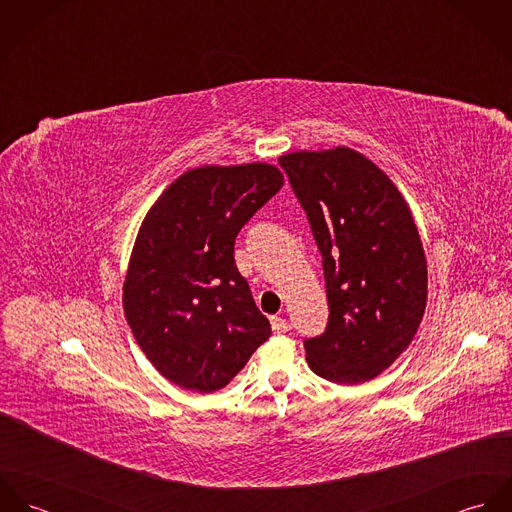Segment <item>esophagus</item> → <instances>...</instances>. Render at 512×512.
Masks as SVG:
<instances>
[{"label":"esophagus","mask_w":512,"mask_h":512,"mask_svg":"<svg viewBox=\"0 0 512 512\" xmlns=\"http://www.w3.org/2000/svg\"><path fill=\"white\" fill-rule=\"evenodd\" d=\"M270 323H272V331H274V333H278V335H282V333H288V331H290V323H288L284 317H272V319H270Z\"/></svg>","instance_id":"esophagus-1"}]
</instances>
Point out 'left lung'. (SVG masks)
I'll list each match as a JSON object with an SVG mask.
<instances>
[{
  "label": "left lung",
  "instance_id": "obj_1",
  "mask_svg": "<svg viewBox=\"0 0 512 512\" xmlns=\"http://www.w3.org/2000/svg\"><path fill=\"white\" fill-rule=\"evenodd\" d=\"M323 254L329 323L305 341L307 365L363 384L412 343L428 301V264L412 211L366 155L337 146L280 157Z\"/></svg>",
  "mask_w": 512,
  "mask_h": 512
}]
</instances>
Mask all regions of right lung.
<instances>
[{
	"instance_id": "1",
	"label": "right lung",
	"mask_w": 512,
	"mask_h": 512,
	"mask_svg": "<svg viewBox=\"0 0 512 512\" xmlns=\"http://www.w3.org/2000/svg\"><path fill=\"white\" fill-rule=\"evenodd\" d=\"M284 185L272 163L179 175L138 230L124 315L149 363L191 392L224 388L272 335L234 264V238Z\"/></svg>"
}]
</instances>
